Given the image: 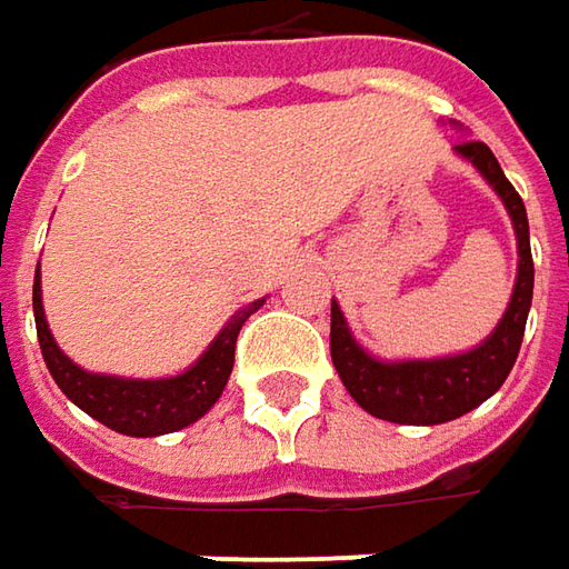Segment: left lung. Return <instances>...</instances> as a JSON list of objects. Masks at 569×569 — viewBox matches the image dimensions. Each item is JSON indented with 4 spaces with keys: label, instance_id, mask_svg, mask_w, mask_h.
Listing matches in <instances>:
<instances>
[{
    "label": "left lung",
    "instance_id": "left-lung-1",
    "mask_svg": "<svg viewBox=\"0 0 569 569\" xmlns=\"http://www.w3.org/2000/svg\"><path fill=\"white\" fill-rule=\"evenodd\" d=\"M456 151L481 170V177L497 189V196L510 211L516 243H519V274H516L510 307L497 322V329L488 336V341L471 348L469 355L440 358V361L382 363L370 358L361 345L351 339L339 303L332 300L329 348H332V363L339 370L341 382L363 411H370L373 418H382V421H392V425H443L452 418H462L466 411L478 408L485 399H491L513 370L529 307H532L536 266H532V250H529L526 206H522L513 183L503 177L488 144L462 142L456 144Z\"/></svg>",
    "mask_w": 569,
    "mask_h": 569
}]
</instances>
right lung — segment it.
<instances>
[{"label":"right lung","mask_w":569,"mask_h":569,"mask_svg":"<svg viewBox=\"0 0 569 569\" xmlns=\"http://www.w3.org/2000/svg\"><path fill=\"white\" fill-rule=\"evenodd\" d=\"M262 307V300H252L250 307L237 310V317L218 332V339L208 345V351L189 367L187 373L170 380H122V377H100L88 373L72 363L47 329L43 303H40V266L33 274V319H37V339L47 370L53 373L56 386L72 402L98 418L117 433L126 437H158L183 430L192 421H199L211 405L221 399L233 370V348L243 322Z\"/></svg>","instance_id":"obj_1"}]
</instances>
